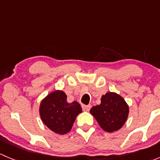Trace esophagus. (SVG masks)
Segmentation results:
<instances>
[{"mask_svg": "<svg viewBox=\"0 0 160 160\" xmlns=\"http://www.w3.org/2000/svg\"><path fill=\"white\" fill-rule=\"evenodd\" d=\"M82 108H83V110L84 111H90V108H91V105H90V104H88V105H84V104H83V105H82Z\"/></svg>", "mask_w": 160, "mask_h": 160, "instance_id": "1", "label": "esophagus"}]
</instances>
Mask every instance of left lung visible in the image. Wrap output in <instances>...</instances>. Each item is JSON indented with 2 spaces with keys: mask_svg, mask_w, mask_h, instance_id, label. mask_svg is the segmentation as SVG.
Returning a JSON list of instances; mask_svg holds the SVG:
<instances>
[{
  "mask_svg": "<svg viewBox=\"0 0 160 160\" xmlns=\"http://www.w3.org/2000/svg\"><path fill=\"white\" fill-rule=\"evenodd\" d=\"M101 101V104L90 109V114L105 132L119 130L128 118L129 108L127 103L122 97L114 92L103 95Z\"/></svg>",
  "mask_w": 160,
  "mask_h": 160,
  "instance_id": "1",
  "label": "left lung"
}]
</instances>
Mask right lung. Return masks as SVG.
I'll list each match as a JSON object with an SVG mask.
<instances>
[{
    "instance_id": "right-lung-1",
    "label": "right lung",
    "mask_w": 160,
    "mask_h": 160,
    "mask_svg": "<svg viewBox=\"0 0 160 160\" xmlns=\"http://www.w3.org/2000/svg\"><path fill=\"white\" fill-rule=\"evenodd\" d=\"M67 99L63 91L56 90L48 94L40 104L39 114L42 122L59 135L70 132L77 116L82 112L78 102L68 103Z\"/></svg>"
}]
</instances>
